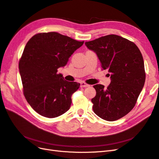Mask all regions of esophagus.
<instances>
[{
	"instance_id": "esophagus-1",
	"label": "esophagus",
	"mask_w": 159,
	"mask_h": 159,
	"mask_svg": "<svg viewBox=\"0 0 159 159\" xmlns=\"http://www.w3.org/2000/svg\"><path fill=\"white\" fill-rule=\"evenodd\" d=\"M89 84H86V83H85V82H81V83L80 84V87H81V88H86V87H89Z\"/></svg>"
}]
</instances>
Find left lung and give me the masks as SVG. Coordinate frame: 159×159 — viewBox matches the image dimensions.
Wrapping results in <instances>:
<instances>
[{"instance_id":"left-lung-1","label":"left lung","mask_w":159,"mask_h":159,"mask_svg":"<svg viewBox=\"0 0 159 159\" xmlns=\"http://www.w3.org/2000/svg\"><path fill=\"white\" fill-rule=\"evenodd\" d=\"M96 53L102 70H108L111 84L93 85L96 95L91 99L94 113L104 120L113 121L129 113L136 104L145 84L143 56L134 42L115 34L86 42Z\"/></svg>"}]
</instances>
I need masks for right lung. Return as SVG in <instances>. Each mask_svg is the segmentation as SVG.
Masks as SVG:
<instances>
[{
    "label": "right lung",
    "instance_id": "1",
    "mask_svg": "<svg viewBox=\"0 0 159 159\" xmlns=\"http://www.w3.org/2000/svg\"><path fill=\"white\" fill-rule=\"evenodd\" d=\"M84 42L55 32L36 34L27 42L18 64L24 95L42 116L57 117L70 109L80 84L65 80L57 69Z\"/></svg>",
    "mask_w": 159,
    "mask_h": 159
}]
</instances>
